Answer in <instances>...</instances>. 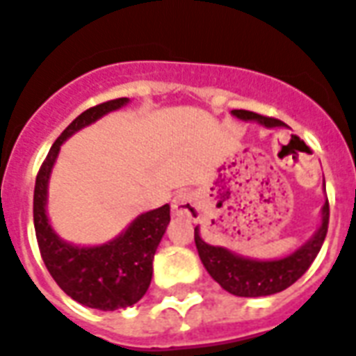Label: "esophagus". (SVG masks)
I'll return each instance as SVG.
<instances>
[{
    "mask_svg": "<svg viewBox=\"0 0 356 356\" xmlns=\"http://www.w3.org/2000/svg\"><path fill=\"white\" fill-rule=\"evenodd\" d=\"M172 210L179 218H188L195 221L199 218V197L190 190H183L173 197Z\"/></svg>",
    "mask_w": 356,
    "mask_h": 356,
    "instance_id": "34e87169",
    "label": "esophagus"
}]
</instances>
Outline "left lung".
Segmentation results:
<instances>
[{"mask_svg": "<svg viewBox=\"0 0 356 356\" xmlns=\"http://www.w3.org/2000/svg\"><path fill=\"white\" fill-rule=\"evenodd\" d=\"M232 115L241 120H256L265 128L283 126L278 118L265 117V115L247 111V109H234ZM323 186H325V181H323ZM327 225L329 201L325 199V204L322 208V225L313 238L287 258L273 259V261L248 259L230 252L225 247L208 245L199 236V227L193 230V239H195V247H197L199 258L203 261L204 268L225 291L236 296H245V298H258V296L282 293L291 287L296 280L302 278L314 258L318 256L325 234H327Z\"/></svg>", "mask_w": 356, "mask_h": 356, "instance_id": "left-lung-1", "label": "left lung"}]
</instances>
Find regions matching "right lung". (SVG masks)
Returning a JSON list of instances; mask_svg holds the SVG:
<instances>
[{"label":"right lung","mask_w":356,"mask_h":356,"mask_svg":"<svg viewBox=\"0 0 356 356\" xmlns=\"http://www.w3.org/2000/svg\"><path fill=\"white\" fill-rule=\"evenodd\" d=\"M128 102V98H115L78 115L51 146L34 186V230L49 274L74 302L100 311L126 309L146 294L152 282L153 256L170 223V204L140 213L109 243L76 247L58 238L49 223L47 183L63 140Z\"/></svg>","instance_id":"1"}]
</instances>
